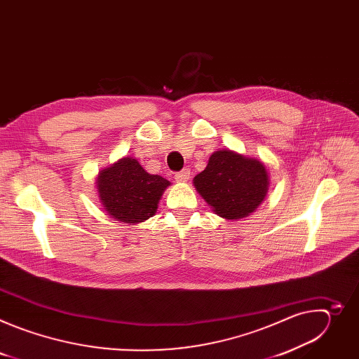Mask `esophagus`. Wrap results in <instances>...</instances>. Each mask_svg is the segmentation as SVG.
<instances>
[{"instance_id": "obj_1", "label": "esophagus", "mask_w": 359, "mask_h": 359, "mask_svg": "<svg viewBox=\"0 0 359 359\" xmlns=\"http://www.w3.org/2000/svg\"><path fill=\"white\" fill-rule=\"evenodd\" d=\"M175 179H176V182H187L190 179V170L189 169H183V170L177 172L175 175Z\"/></svg>"}]
</instances>
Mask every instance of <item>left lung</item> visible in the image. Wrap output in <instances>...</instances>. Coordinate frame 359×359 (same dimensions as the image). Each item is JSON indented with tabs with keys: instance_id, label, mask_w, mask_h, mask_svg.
Returning a JSON list of instances; mask_svg holds the SVG:
<instances>
[{
	"instance_id": "obj_1",
	"label": "left lung",
	"mask_w": 359,
	"mask_h": 359,
	"mask_svg": "<svg viewBox=\"0 0 359 359\" xmlns=\"http://www.w3.org/2000/svg\"><path fill=\"white\" fill-rule=\"evenodd\" d=\"M193 183L216 215L237 220L262 204L269 190V175L257 159L244 158L231 150H217Z\"/></svg>"
}]
</instances>
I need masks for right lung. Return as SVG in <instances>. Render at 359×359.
I'll use <instances>...</instances> for the list:
<instances>
[{
	"label": "right lung",
	"instance_id": "right-lung-1",
	"mask_svg": "<svg viewBox=\"0 0 359 359\" xmlns=\"http://www.w3.org/2000/svg\"><path fill=\"white\" fill-rule=\"evenodd\" d=\"M169 180L147 173L136 159L125 158L99 173L96 187L105 210L123 223H139L155 215Z\"/></svg>",
	"mask_w": 359,
	"mask_h": 359
}]
</instances>
